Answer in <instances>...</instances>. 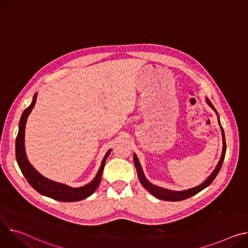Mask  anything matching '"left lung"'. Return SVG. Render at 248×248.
<instances>
[{
  "label": "left lung",
  "mask_w": 248,
  "mask_h": 248,
  "mask_svg": "<svg viewBox=\"0 0 248 248\" xmlns=\"http://www.w3.org/2000/svg\"><path fill=\"white\" fill-rule=\"evenodd\" d=\"M206 102L207 104L209 105L210 108H212L214 110H216L217 112V109L214 108V107L212 106V104L210 103L209 100H207L206 98ZM219 122V120H218ZM219 125H220V128H221V134H222V140H223V148H222V155H221V157H220V160L217 164V169L214 170V171L210 174V176L204 181L203 184L200 185L199 186H195L193 188H189L187 190H183V191H173V190H169V189H166V188H161V187H158L156 186H154L152 185L151 183H148V180L145 178L144 174H143V171L141 170V167L140 164V161L137 157L136 155H134V161H135V166L137 168V171H138V174H139V178L140 180L141 185L143 186V187H145V189H147L148 191H150L153 195H155L156 199L158 200H162V201H167V202H179V201H184V200H186L188 199V197H191L192 195L199 193L200 191H202V189H204L205 187H207L212 181L213 179L217 177V173L219 172L221 167H222V163H223V160H224V156H225V152H226V142H225V137H224V131H223V128L219 123Z\"/></svg>",
  "instance_id": "obj_1"
}]
</instances>
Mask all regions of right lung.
<instances>
[{
	"instance_id": "add662e5",
	"label": "right lung",
	"mask_w": 248,
	"mask_h": 248,
	"mask_svg": "<svg viewBox=\"0 0 248 248\" xmlns=\"http://www.w3.org/2000/svg\"><path fill=\"white\" fill-rule=\"evenodd\" d=\"M36 100H37V94H35L34 97H32L31 104L24 110L20 120V124H19V133L16 139V158L22 173L26 177L28 183L38 192L47 197H51L53 200H56L59 202H78V201L87 199V197H89L95 191L98 185H100L106 160L111 151L109 150L105 155L101 164V168L98 170V172L96 173L94 179L92 181V183H90L85 186L78 187V188L70 187L65 185L49 180L44 177L43 175H41L28 161V158L25 153V142H24L27 119H28V115L31 111L32 108L35 107Z\"/></svg>"
}]
</instances>
